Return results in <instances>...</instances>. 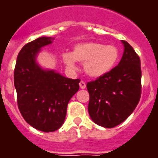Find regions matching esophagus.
I'll return each instance as SVG.
<instances>
[{
    "mask_svg": "<svg viewBox=\"0 0 158 158\" xmlns=\"http://www.w3.org/2000/svg\"><path fill=\"white\" fill-rule=\"evenodd\" d=\"M79 85H80L81 89H85L86 87V84H85L83 81H81L80 83H79Z\"/></svg>",
    "mask_w": 158,
    "mask_h": 158,
    "instance_id": "esophagus-1",
    "label": "esophagus"
}]
</instances>
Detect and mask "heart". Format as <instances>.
Returning a JSON list of instances; mask_svg holds the SVG:
<instances>
[{"instance_id": "obj_1", "label": "heart", "mask_w": 158, "mask_h": 158, "mask_svg": "<svg viewBox=\"0 0 158 158\" xmlns=\"http://www.w3.org/2000/svg\"><path fill=\"white\" fill-rule=\"evenodd\" d=\"M118 57L119 51L114 45L89 42L75 45L72 53H64L62 59L71 70L77 69L76 62L83 63V69L88 77L99 78L113 69Z\"/></svg>"}]
</instances>
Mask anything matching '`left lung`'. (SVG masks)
<instances>
[{"mask_svg":"<svg viewBox=\"0 0 158 158\" xmlns=\"http://www.w3.org/2000/svg\"><path fill=\"white\" fill-rule=\"evenodd\" d=\"M121 42L124 49L118 66L86 84L90 117L104 128L123 123L136 108L141 96L140 58L129 43Z\"/></svg>","mask_w":158,"mask_h":158,"instance_id":"8db88e82","label":"left lung"}]
</instances>
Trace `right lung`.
<instances>
[{"instance_id": "obj_1", "label": "right lung", "mask_w": 158, "mask_h": 158, "mask_svg": "<svg viewBox=\"0 0 158 158\" xmlns=\"http://www.w3.org/2000/svg\"><path fill=\"white\" fill-rule=\"evenodd\" d=\"M53 40L43 36L26 44L18 54L14 72L19 111L29 125L43 132L56 131L63 124L68 104L80 82L39 65L38 54Z\"/></svg>"}]
</instances>
